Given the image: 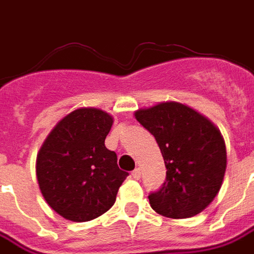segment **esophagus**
Returning <instances> with one entry per match:
<instances>
[{
	"instance_id": "obj_1",
	"label": "esophagus",
	"mask_w": 254,
	"mask_h": 254,
	"mask_svg": "<svg viewBox=\"0 0 254 254\" xmlns=\"http://www.w3.org/2000/svg\"><path fill=\"white\" fill-rule=\"evenodd\" d=\"M132 177L134 180H138V178L141 177V171H140V169H134V170L132 171Z\"/></svg>"
}]
</instances>
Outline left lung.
I'll return each mask as SVG.
<instances>
[{
    "instance_id": "left-lung-1",
    "label": "left lung",
    "mask_w": 254,
    "mask_h": 254,
    "mask_svg": "<svg viewBox=\"0 0 254 254\" xmlns=\"http://www.w3.org/2000/svg\"><path fill=\"white\" fill-rule=\"evenodd\" d=\"M159 145L166 181L149 204L167 218L194 216L209 205L223 182L226 145L212 122L190 107L166 102L134 113Z\"/></svg>"
}]
</instances>
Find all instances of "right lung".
Masks as SVG:
<instances>
[{"instance_id":"add662e5","label":"right lung","mask_w":254,"mask_h":254,"mask_svg":"<svg viewBox=\"0 0 254 254\" xmlns=\"http://www.w3.org/2000/svg\"><path fill=\"white\" fill-rule=\"evenodd\" d=\"M113 118L98 109H77L58 122L36 158V177L47 204L65 219L88 222L116 202L129 174L117 165L105 140Z\"/></svg>"}]
</instances>
